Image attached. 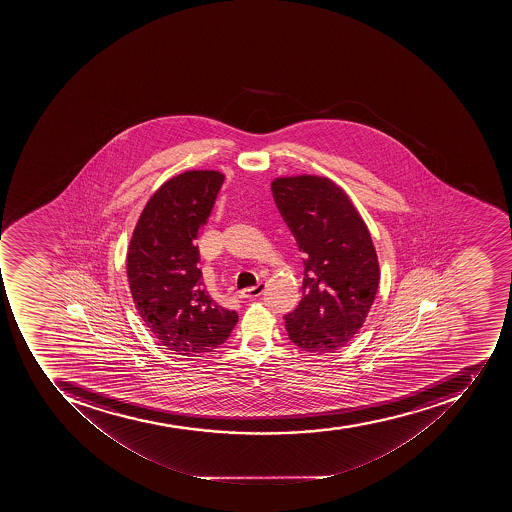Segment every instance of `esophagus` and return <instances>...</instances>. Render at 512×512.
<instances>
[{"instance_id":"1","label":"esophagus","mask_w":512,"mask_h":512,"mask_svg":"<svg viewBox=\"0 0 512 512\" xmlns=\"http://www.w3.org/2000/svg\"><path fill=\"white\" fill-rule=\"evenodd\" d=\"M266 290V283L259 282L256 286H251V288H246V290L242 291V298L246 299H254L259 298L262 293Z\"/></svg>"}]
</instances>
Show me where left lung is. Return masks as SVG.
Here are the masks:
<instances>
[{
  "label": "left lung",
  "instance_id": "1",
  "mask_svg": "<svg viewBox=\"0 0 512 512\" xmlns=\"http://www.w3.org/2000/svg\"><path fill=\"white\" fill-rule=\"evenodd\" d=\"M272 194L306 256L301 302L283 317L288 336L315 355L339 351L359 333L378 291L370 230L349 195L323 176L274 179Z\"/></svg>",
  "mask_w": 512,
  "mask_h": 512
}]
</instances>
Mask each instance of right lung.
Wrapping results in <instances>:
<instances>
[{"label":"right lung","instance_id":"right-lung-1","mask_svg":"<svg viewBox=\"0 0 512 512\" xmlns=\"http://www.w3.org/2000/svg\"><path fill=\"white\" fill-rule=\"evenodd\" d=\"M224 174L190 169L150 197L126 258L134 306L161 346L187 357L213 352L237 325L235 310L211 298L198 266V235L210 218Z\"/></svg>","mask_w":512,"mask_h":512}]
</instances>
